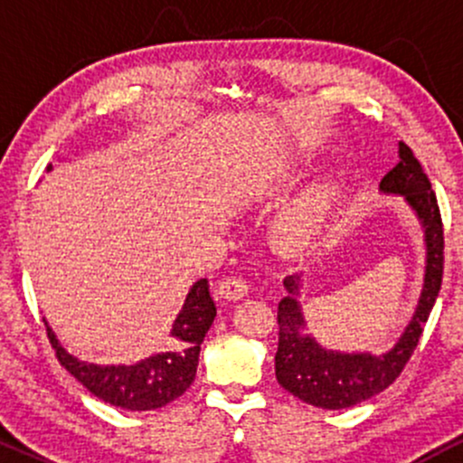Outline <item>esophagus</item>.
I'll list each match as a JSON object with an SVG mask.
<instances>
[{
  "mask_svg": "<svg viewBox=\"0 0 463 463\" xmlns=\"http://www.w3.org/2000/svg\"><path fill=\"white\" fill-rule=\"evenodd\" d=\"M217 294H220V298H224L228 302L241 300L248 296V285L246 280L241 279H224L217 285Z\"/></svg>",
  "mask_w": 463,
  "mask_h": 463,
  "instance_id": "34e87169",
  "label": "esophagus"
}]
</instances>
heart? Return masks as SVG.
<instances>
[{
    "label": "heart",
    "mask_w": 463,
    "mask_h": 463,
    "mask_svg": "<svg viewBox=\"0 0 463 463\" xmlns=\"http://www.w3.org/2000/svg\"><path fill=\"white\" fill-rule=\"evenodd\" d=\"M337 184L335 180H320L296 195L280 211L274 222V243L280 252L296 257L307 252L331 220Z\"/></svg>",
    "instance_id": "b5f03b06"
}]
</instances>
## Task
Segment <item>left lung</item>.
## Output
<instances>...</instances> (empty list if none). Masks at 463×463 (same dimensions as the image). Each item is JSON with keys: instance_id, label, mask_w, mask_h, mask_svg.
I'll use <instances>...</instances> for the list:
<instances>
[{"instance_id": "1", "label": "left lung", "mask_w": 463, "mask_h": 463, "mask_svg": "<svg viewBox=\"0 0 463 463\" xmlns=\"http://www.w3.org/2000/svg\"><path fill=\"white\" fill-rule=\"evenodd\" d=\"M379 194L398 195L411 209L424 239L422 289L413 316L398 342L385 353L333 350L309 333L302 311V274L283 280L287 296L279 302L276 381L289 394L322 409H348L381 394L396 381L418 346L424 324L442 287L444 231L438 200L422 165L405 143H398V165L381 180Z\"/></svg>"}]
</instances>
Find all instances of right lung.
Instances as JSON below:
<instances>
[{
  "instance_id": "1",
  "label": "right lung",
  "mask_w": 463,
  "mask_h": 463,
  "mask_svg": "<svg viewBox=\"0 0 463 463\" xmlns=\"http://www.w3.org/2000/svg\"><path fill=\"white\" fill-rule=\"evenodd\" d=\"M47 172H52V165ZM215 316L217 309L211 298L209 280L200 279L191 285L183 309L172 324L167 353H154L130 365H104L73 357L58 342L47 320L45 326L61 365H65V370L71 372L78 383L87 387L93 396L126 411H152L176 401L194 383L200 346Z\"/></svg>"
}]
</instances>
